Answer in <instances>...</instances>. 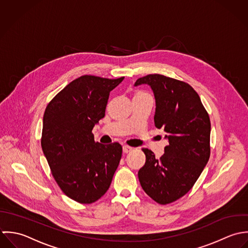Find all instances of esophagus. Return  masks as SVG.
<instances>
[{"instance_id":"esophagus-1","label":"esophagus","mask_w":248,"mask_h":248,"mask_svg":"<svg viewBox=\"0 0 248 248\" xmlns=\"http://www.w3.org/2000/svg\"><path fill=\"white\" fill-rule=\"evenodd\" d=\"M132 149H133V148H132V147H129V146H124V147H123V150H124V153H128V152H130Z\"/></svg>"}]
</instances>
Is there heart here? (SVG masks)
Here are the masks:
<instances>
[{"label": "heart", "instance_id": "b5f03b06", "mask_svg": "<svg viewBox=\"0 0 248 248\" xmlns=\"http://www.w3.org/2000/svg\"><path fill=\"white\" fill-rule=\"evenodd\" d=\"M139 94H145V93H139Z\"/></svg>", "mask_w": 248, "mask_h": 248}]
</instances>
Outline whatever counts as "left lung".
Masks as SVG:
<instances>
[{
    "label": "left lung",
    "mask_w": 248,
    "mask_h": 248,
    "mask_svg": "<svg viewBox=\"0 0 248 248\" xmlns=\"http://www.w3.org/2000/svg\"><path fill=\"white\" fill-rule=\"evenodd\" d=\"M149 84L156 109L154 124L164 128L169 145L156 159L143 149L146 163L138 172L146 194L159 204L171 203L195 185L210 158L211 123L195 89L188 83L163 75L140 78L135 86Z\"/></svg>",
    "instance_id": "left-lung-1"
}]
</instances>
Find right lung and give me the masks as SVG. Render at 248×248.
<instances>
[{
	"instance_id": "add662e5",
	"label": "right lung",
	"mask_w": 248,
	"mask_h": 248,
	"mask_svg": "<svg viewBox=\"0 0 248 248\" xmlns=\"http://www.w3.org/2000/svg\"><path fill=\"white\" fill-rule=\"evenodd\" d=\"M124 78L79 77L46 107L41 147L57 185L78 203H93L107 192L122 158L119 143L95 142L92 130L105 115L110 92Z\"/></svg>"
}]
</instances>
